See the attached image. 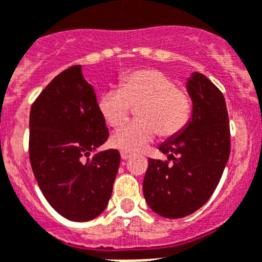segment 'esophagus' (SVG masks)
Masks as SVG:
<instances>
[{"mask_svg":"<svg viewBox=\"0 0 262 262\" xmlns=\"http://www.w3.org/2000/svg\"><path fill=\"white\" fill-rule=\"evenodd\" d=\"M120 158H122L123 161H127V159L131 158V154H129V152H126V151H122V152H120Z\"/></svg>","mask_w":262,"mask_h":262,"instance_id":"esophagus-1","label":"esophagus"}]
</instances>
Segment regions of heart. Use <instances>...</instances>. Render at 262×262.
Instances as JSON below:
<instances>
[{
	"instance_id": "b5f03b06",
	"label": "heart",
	"mask_w": 262,
	"mask_h": 262,
	"mask_svg": "<svg viewBox=\"0 0 262 262\" xmlns=\"http://www.w3.org/2000/svg\"><path fill=\"white\" fill-rule=\"evenodd\" d=\"M99 112L111 127L122 126L136 108L138 120L111 136V146L139 152L159 134L171 138L181 133L191 115V99L172 79L157 69H143L126 76L119 90H108L99 99Z\"/></svg>"
}]
</instances>
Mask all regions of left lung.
Listing matches in <instances>:
<instances>
[{
    "instance_id": "1",
    "label": "left lung",
    "mask_w": 262,
    "mask_h": 262,
    "mask_svg": "<svg viewBox=\"0 0 262 262\" xmlns=\"http://www.w3.org/2000/svg\"><path fill=\"white\" fill-rule=\"evenodd\" d=\"M193 101L185 128L159 144L167 161L148 159L143 194L151 210L165 218L193 214L210 198L230 154V129L222 92L200 72L187 77Z\"/></svg>"
}]
</instances>
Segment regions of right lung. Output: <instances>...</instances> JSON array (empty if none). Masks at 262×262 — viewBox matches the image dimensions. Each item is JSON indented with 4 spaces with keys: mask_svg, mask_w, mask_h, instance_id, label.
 <instances>
[{
    "mask_svg": "<svg viewBox=\"0 0 262 262\" xmlns=\"http://www.w3.org/2000/svg\"><path fill=\"white\" fill-rule=\"evenodd\" d=\"M29 129L30 165L49 205L69 221L100 215L111 198L120 154L97 151L108 128L81 66L66 69L45 87L30 108Z\"/></svg>",
    "mask_w": 262,
    "mask_h": 262,
    "instance_id": "right-lung-1",
    "label": "right lung"
}]
</instances>
